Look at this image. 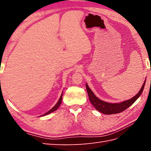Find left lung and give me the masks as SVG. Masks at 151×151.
<instances>
[{
    "instance_id": "left-lung-1",
    "label": "left lung",
    "mask_w": 151,
    "mask_h": 151,
    "mask_svg": "<svg viewBox=\"0 0 151 151\" xmlns=\"http://www.w3.org/2000/svg\"><path fill=\"white\" fill-rule=\"evenodd\" d=\"M145 82H146V80L145 81V82H144L142 87L141 88L139 91L137 93L134 97L131 98L130 99H129V100L124 101L123 102H120V103H110V102H107L102 101L101 99H99L98 97H96L95 94L93 93V92L91 91V89L89 88L87 83H86V89H87L89 101H90L91 103L95 108L96 110L104 114L111 115V114L121 113V112L123 111L129 106H130L139 97L141 94L142 93L144 87H145Z\"/></svg>"
}]
</instances>
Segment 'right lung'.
Returning <instances> with one entry per match:
<instances>
[{
    "mask_svg": "<svg viewBox=\"0 0 151 151\" xmlns=\"http://www.w3.org/2000/svg\"><path fill=\"white\" fill-rule=\"evenodd\" d=\"M62 95H63V92L62 93V95H61V96H60V99H59V100H58V101L57 102V103L54 105V106L52 108H51L50 110H49V111H48L47 112H46L45 114H44L43 115H40V117H41V116H45V115H48V114H50V113H52V112H53V111H56L58 108V107L60 106V104H61V103H62Z\"/></svg>",
    "mask_w": 151,
    "mask_h": 151,
    "instance_id": "1",
    "label": "right lung"
}]
</instances>
